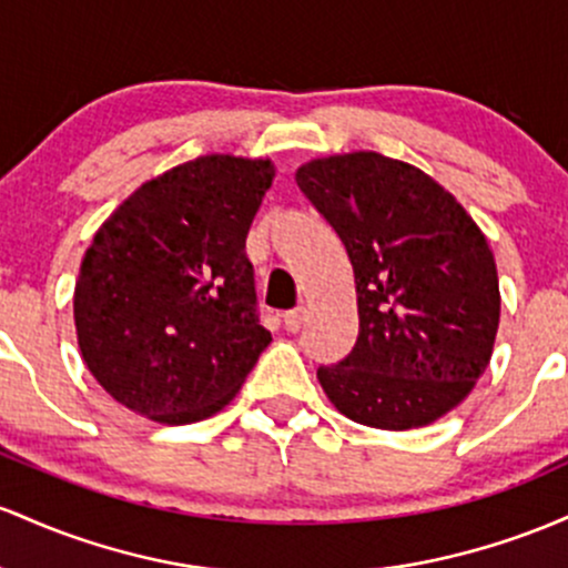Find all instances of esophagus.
Returning <instances> with one entry per match:
<instances>
[{"mask_svg":"<svg viewBox=\"0 0 568 568\" xmlns=\"http://www.w3.org/2000/svg\"><path fill=\"white\" fill-rule=\"evenodd\" d=\"M303 322H305V308L286 311V314H284V327H286V333H301Z\"/></svg>","mask_w":568,"mask_h":568,"instance_id":"esophagus-1","label":"esophagus"}]
</instances>
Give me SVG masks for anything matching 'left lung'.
Returning <instances> with one entry per match:
<instances>
[{
    "label": "left lung",
    "mask_w": 568,
    "mask_h": 568,
    "mask_svg": "<svg viewBox=\"0 0 568 568\" xmlns=\"http://www.w3.org/2000/svg\"><path fill=\"white\" fill-rule=\"evenodd\" d=\"M295 182L354 267L359 337L316 369L324 394L375 429L435 424L494 354L501 295L486 235L443 184L381 152L314 158Z\"/></svg>",
    "instance_id": "obj_1"
}]
</instances>
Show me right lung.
<instances>
[{
    "instance_id": "add662e5",
    "label": "right lung",
    "mask_w": 568,
    "mask_h": 568,
    "mask_svg": "<svg viewBox=\"0 0 568 568\" xmlns=\"http://www.w3.org/2000/svg\"><path fill=\"white\" fill-rule=\"evenodd\" d=\"M276 176L267 158L201 155L120 203L74 284V327L101 388L150 422L214 416L271 333L254 314L246 235Z\"/></svg>"
}]
</instances>
